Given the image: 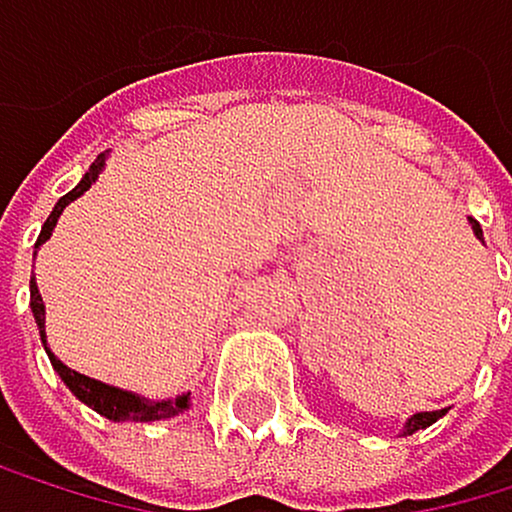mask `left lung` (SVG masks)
<instances>
[{"instance_id":"left-lung-1","label":"left lung","mask_w":512,"mask_h":512,"mask_svg":"<svg viewBox=\"0 0 512 512\" xmlns=\"http://www.w3.org/2000/svg\"><path fill=\"white\" fill-rule=\"evenodd\" d=\"M471 230H475V237L484 243V234H481V224H478V221H471ZM439 417H446V410H423V413H413V417L407 420V426H404V436L417 433V430H426V426H433Z\"/></svg>"}]
</instances>
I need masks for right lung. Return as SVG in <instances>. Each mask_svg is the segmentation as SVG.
Returning <instances> with one entry per match:
<instances>
[{"mask_svg": "<svg viewBox=\"0 0 512 512\" xmlns=\"http://www.w3.org/2000/svg\"><path fill=\"white\" fill-rule=\"evenodd\" d=\"M105 169V153L95 156V163L89 166V172L82 176V182L76 185L73 192H66L54 211H50V217L44 221L41 227V237H37L34 243V250L41 246L44 240H50V234H54V227H57V217L63 214V208L70 205V201H76L82 192H89L92 189V182L99 179V172ZM31 314H34V323H37V333H41V343L47 349V336H44V301H41V291H37V282L31 278ZM47 356H50V365H54V372L63 378V385L70 388L82 404H89L95 413H102L105 420H115V423H124V420H131V423H153V420H169V417H179L182 410H189L192 404V394H179V397H172V401H147V397H140V394H131V391H121V388H111L105 385V381H95L89 375H79L73 372V368H66L54 352L47 349Z\"/></svg>", "mask_w": 512, "mask_h": 512, "instance_id": "right-lung-1", "label": "right lung"}]
</instances>
